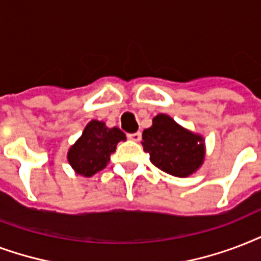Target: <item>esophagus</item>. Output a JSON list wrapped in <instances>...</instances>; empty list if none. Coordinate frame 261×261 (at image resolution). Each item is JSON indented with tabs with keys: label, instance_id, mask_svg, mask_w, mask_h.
<instances>
[{
	"label": "esophagus",
	"instance_id": "1",
	"mask_svg": "<svg viewBox=\"0 0 261 261\" xmlns=\"http://www.w3.org/2000/svg\"><path fill=\"white\" fill-rule=\"evenodd\" d=\"M128 139L132 141H140L141 140V133L140 132H135V133H129Z\"/></svg>",
	"mask_w": 261,
	"mask_h": 261
}]
</instances>
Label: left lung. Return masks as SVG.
<instances>
[{"label":"left lung","mask_w":261,"mask_h":261,"mask_svg":"<svg viewBox=\"0 0 261 261\" xmlns=\"http://www.w3.org/2000/svg\"><path fill=\"white\" fill-rule=\"evenodd\" d=\"M141 144L152 165L181 178L193 174L205 156L203 137L182 128L167 114L153 117L152 125L143 130Z\"/></svg>","instance_id":"left-lung-1"}]
</instances>
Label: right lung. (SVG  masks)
<instances>
[{"instance_id":"obj_1","label":"right lung","mask_w":261,"mask_h":261,"mask_svg":"<svg viewBox=\"0 0 261 261\" xmlns=\"http://www.w3.org/2000/svg\"><path fill=\"white\" fill-rule=\"evenodd\" d=\"M126 140L120 128H108L103 121H90L68 151V162L80 175L91 177L108 166L120 141Z\"/></svg>"}]
</instances>
